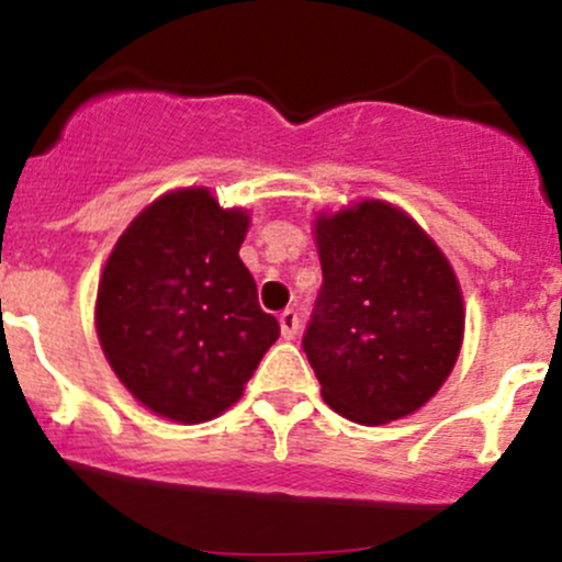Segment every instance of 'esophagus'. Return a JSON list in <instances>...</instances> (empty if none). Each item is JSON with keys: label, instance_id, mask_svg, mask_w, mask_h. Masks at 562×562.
Segmentation results:
<instances>
[{"label": "esophagus", "instance_id": "esophagus-1", "mask_svg": "<svg viewBox=\"0 0 562 562\" xmlns=\"http://www.w3.org/2000/svg\"><path fill=\"white\" fill-rule=\"evenodd\" d=\"M280 331L285 339H293L299 334V313L296 310H285L280 313Z\"/></svg>", "mask_w": 562, "mask_h": 562}]
</instances>
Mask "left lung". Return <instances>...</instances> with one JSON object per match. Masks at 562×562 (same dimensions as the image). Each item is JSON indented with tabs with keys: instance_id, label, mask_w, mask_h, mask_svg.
<instances>
[{
	"instance_id": "obj_1",
	"label": "left lung",
	"mask_w": 562,
	"mask_h": 562,
	"mask_svg": "<svg viewBox=\"0 0 562 562\" xmlns=\"http://www.w3.org/2000/svg\"><path fill=\"white\" fill-rule=\"evenodd\" d=\"M323 285L302 348L339 416L386 424L454 370L464 331L449 260L400 209L364 201L315 223Z\"/></svg>"
}]
</instances>
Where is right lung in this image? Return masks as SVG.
I'll return each mask as SVG.
<instances>
[{
	"mask_svg": "<svg viewBox=\"0 0 562 562\" xmlns=\"http://www.w3.org/2000/svg\"><path fill=\"white\" fill-rule=\"evenodd\" d=\"M247 214L206 190L168 192L138 214L108 258L98 334L138 402L181 424L234 405L280 323L241 263Z\"/></svg>",
	"mask_w": 562,
	"mask_h": 562,
	"instance_id": "obj_1",
	"label": "right lung"
}]
</instances>
